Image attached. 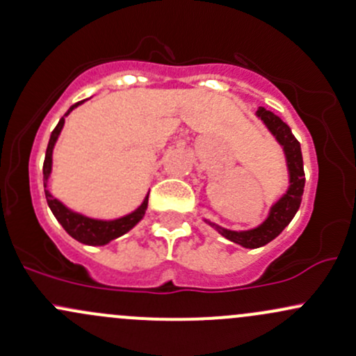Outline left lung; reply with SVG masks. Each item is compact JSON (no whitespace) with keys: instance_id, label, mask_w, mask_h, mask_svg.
<instances>
[{"instance_id":"left-lung-1","label":"left lung","mask_w":356,"mask_h":356,"mask_svg":"<svg viewBox=\"0 0 356 356\" xmlns=\"http://www.w3.org/2000/svg\"><path fill=\"white\" fill-rule=\"evenodd\" d=\"M254 115L263 122V125L268 129V132L273 136V139L277 140L278 146L282 147V151H284L289 186H286L285 192L278 197V200L270 205L265 220H263L261 224L256 225V227L243 229V231H232V229L222 227V225H219L217 222H213V220H209L204 217V222H207L210 227L216 229V231L219 232L220 236H224L225 239L232 241V243L239 244V246L243 248H250V250L268 244L270 241L277 238L286 225L290 224V220L293 219V216H296L297 210L300 207L302 193H304L305 185L304 161H302L300 144L299 140L293 137L289 125H286L280 117L268 112V110H265L263 106H258Z\"/></svg>"}]
</instances>
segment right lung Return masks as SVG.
<instances>
[{
    "label": "right lung",
    "instance_id": "1",
    "mask_svg": "<svg viewBox=\"0 0 356 356\" xmlns=\"http://www.w3.org/2000/svg\"><path fill=\"white\" fill-rule=\"evenodd\" d=\"M86 100L74 103L64 117L60 118L59 124L56 125V129L51 134V139H49L47 151H45V159H44V192L45 198H47L49 209L52 210L57 222L64 227V231L71 236L72 239L79 241V243L88 244V246H105V244L112 243L113 239L120 238V236L127 234L131 229L136 227L140 220L144 219V213L147 210V198L149 192L144 197V200L140 202V205L137 209H134L132 212L125 213V216L117 217V219H95V217L86 216V213L78 212V210L67 207L66 204L56 198L54 195L49 192V179H51L52 173V154H54V147L57 139H59L60 132H63L64 122H66V117L70 115L74 108H78L79 105H83Z\"/></svg>",
    "mask_w": 356,
    "mask_h": 356
}]
</instances>
